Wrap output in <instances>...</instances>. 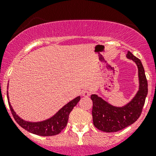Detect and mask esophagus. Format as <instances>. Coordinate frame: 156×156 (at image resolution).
Listing matches in <instances>:
<instances>
[{
  "label": "esophagus",
  "instance_id": "34e87169",
  "mask_svg": "<svg viewBox=\"0 0 156 156\" xmlns=\"http://www.w3.org/2000/svg\"><path fill=\"white\" fill-rule=\"evenodd\" d=\"M90 95V91H89L88 90H84L82 91V96L84 97H88Z\"/></svg>",
  "mask_w": 156,
  "mask_h": 156
}]
</instances>
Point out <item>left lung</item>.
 <instances>
[{"instance_id":"1","label":"left lung","mask_w":156,"mask_h":156,"mask_svg":"<svg viewBox=\"0 0 156 156\" xmlns=\"http://www.w3.org/2000/svg\"><path fill=\"white\" fill-rule=\"evenodd\" d=\"M127 58L136 63L138 69L139 90L131 100L123 106H115L108 103L97 94H92L93 122L102 131L116 132L134 123L142 112L148 94V84L142 62L127 52Z\"/></svg>"}]
</instances>
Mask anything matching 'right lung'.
Here are the masks:
<instances>
[{
  "instance_id": "1",
  "label": "right lung",
  "mask_w": 156,
  "mask_h": 156,
  "mask_svg": "<svg viewBox=\"0 0 156 156\" xmlns=\"http://www.w3.org/2000/svg\"><path fill=\"white\" fill-rule=\"evenodd\" d=\"M7 99L10 108L12 116L16 122L19 124L23 128L28 130L31 133L39 135V136H53L56 135L63 130L67 125L69 120V115L72 108L75 107L77 103L79 102L81 97H75L74 100H71L69 103L66 104L62 108H61L56 114L47 120L42 122H31L23 120L20 117L12 108L9 101L8 91H7Z\"/></svg>"
}]
</instances>
